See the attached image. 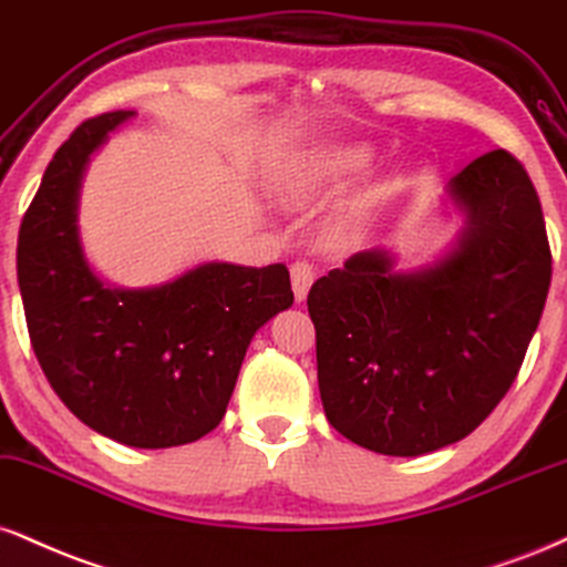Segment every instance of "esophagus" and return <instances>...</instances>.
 Segmentation results:
<instances>
[{"label": "esophagus", "mask_w": 567, "mask_h": 567, "mask_svg": "<svg viewBox=\"0 0 567 567\" xmlns=\"http://www.w3.org/2000/svg\"><path fill=\"white\" fill-rule=\"evenodd\" d=\"M313 277H317V271H313L311 264L296 261L290 266V279H292V292H296V301H306Z\"/></svg>", "instance_id": "esophagus-1"}]
</instances>
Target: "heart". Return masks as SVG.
<instances>
[{"label": "heart", "mask_w": 567, "mask_h": 567, "mask_svg": "<svg viewBox=\"0 0 567 567\" xmlns=\"http://www.w3.org/2000/svg\"><path fill=\"white\" fill-rule=\"evenodd\" d=\"M374 168L364 145H327L292 155L279 166L275 189L290 206H317L351 193Z\"/></svg>", "instance_id": "1"}]
</instances>
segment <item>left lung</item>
Segmentation results:
<instances>
[{
  "label": "left lung",
  "mask_w": 567,
  "mask_h": 567,
  "mask_svg": "<svg viewBox=\"0 0 567 567\" xmlns=\"http://www.w3.org/2000/svg\"><path fill=\"white\" fill-rule=\"evenodd\" d=\"M465 229L439 261L393 271L353 254L309 290L317 378L330 425L378 454L462 441L504 399L551 282L542 203L523 163L491 150L449 182Z\"/></svg>",
  "instance_id": "left-lung-1"
}]
</instances>
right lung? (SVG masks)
Instances as JSON below:
<instances>
[{"label": "right lung", "instance_id": "add662e5", "mask_svg": "<svg viewBox=\"0 0 567 567\" xmlns=\"http://www.w3.org/2000/svg\"><path fill=\"white\" fill-rule=\"evenodd\" d=\"M132 111L89 118L47 166L18 235L33 353L84 425L134 449L214 431L258 327L292 306L285 264L210 261L158 288H111L89 269L76 208L89 155Z\"/></svg>", "mask_w": 567, "mask_h": 567}]
</instances>
